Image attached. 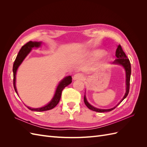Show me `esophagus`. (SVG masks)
<instances>
[{"mask_svg":"<svg viewBox=\"0 0 147 147\" xmlns=\"http://www.w3.org/2000/svg\"><path fill=\"white\" fill-rule=\"evenodd\" d=\"M83 75L82 74H77L74 75L73 80H83Z\"/></svg>","mask_w":147,"mask_h":147,"instance_id":"34e87169","label":"esophagus"}]
</instances>
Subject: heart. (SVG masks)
<instances>
[{
	"instance_id": "obj_1",
	"label": "heart",
	"mask_w": 147,
	"mask_h": 147,
	"mask_svg": "<svg viewBox=\"0 0 147 147\" xmlns=\"http://www.w3.org/2000/svg\"><path fill=\"white\" fill-rule=\"evenodd\" d=\"M102 55H103V52L101 51H97L95 53L94 56L96 57H99L102 56Z\"/></svg>"
}]
</instances>
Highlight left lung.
I'll return each instance as SVG.
<instances>
[{
	"label": "left lung",
	"instance_id": "1",
	"mask_svg": "<svg viewBox=\"0 0 147 147\" xmlns=\"http://www.w3.org/2000/svg\"><path fill=\"white\" fill-rule=\"evenodd\" d=\"M115 56H117V58L115 59L113 63L112 64H116V65H119L123 66V67L124 69V70H125L126 72V92L125 94H124V96H123V99L119 101V102H118V104L115 106L114 107L112 108V109H98L94 107V106L91 105L89 102H88L86 97V95L84 94V104L87 106V107L90 109L91 110L94 111V112H110V111L113 110V109H115L121 103V102L126 98L127 97V96L128 95L129 91V85H130V78H131V63L130 61L129 60V59L127 57L126 55L124 52L123 51V49L121 47V45H118V48L116 50V54H115Z\"/></svg>",
	"mask_w": 147,
	"mask_h": 147
}]
</instances>
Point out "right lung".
Listing matches in <instances>:
<instances>
[{"mask_svg": "<svg viewBox=\"0 0 147 147\" xmlns=\"http://www.w3.org/2000/svg\"><path fill=\"white\" fill-rule=\"evenodd\" d=\"M42 42H32L30 41L28 42L24 46L21 47V50H20L14 62L13 66V86L15 90L16 94L18 96V93L17 91V89L16 87V75L17 72V70L18 69L20 65L23 63L24 59L26 58L29 53L32 50L33 48H39L41 47ZM72 77L69 75V76H67L64 77L61 82H59L58 85L57 86L56 90L55 91V93L54 96L53 97L52 99L50 101L49 103H48L45 106L39 108H32L29 107L27 106V107L32 111H35V112H43V111H47L51 110L53 109L57 105V104L59 103L60 100L62 91L64 90V88L68 86L72 83Z\"/></svg>", "mask_w": 147, "mask_h": 147, "instance_id": "obj_1", "label": "right lung"}]
</instances>
